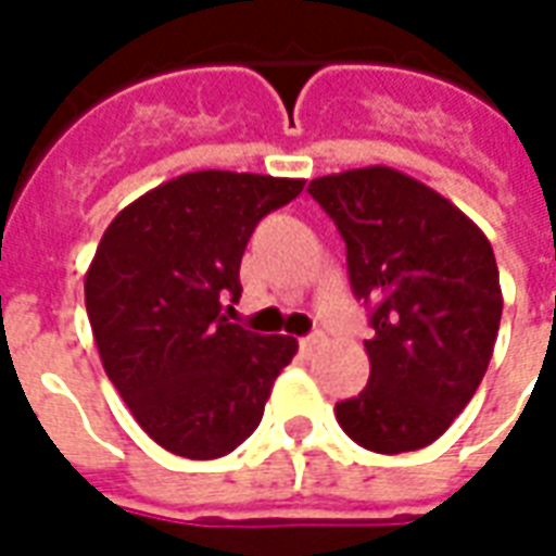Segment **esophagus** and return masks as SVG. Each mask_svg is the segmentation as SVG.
I'll return each instance as SVG.
<instances>
[{"label":"esophagus","mask_w":556,"mask_h":556,"mask_svg":"<svg viewBox=\"0 0 556 556\" xmlns=\"http://www.w3.org/2000/svg\"><path fill=\"white\" fill-rule=\"evenodd\" d=\"M321 342H325V339H321V333H313V337H303L301 339V351H303V354H306V357H313L315 351L321 349Z\"/></svg>","instance_id":"esophagus-1"}]
</instances>
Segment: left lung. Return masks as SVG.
I'll list each match as a JSON object with an SVG mask.
<instances>
[{"label":"left lung","mask_w":556,"mask_h":556,"mask_svg":"<svg viewBox=\"0 0 556 556\" xmlns=\"http://www.w3.org/2000/svg\"><path fill=\"white\" fill-rule=\"evenodd\" d=\"M349 250L351 289L372 301L369 384L337 405L372 453L422 450L453 426L494 354L503 294L489 238L465 211L390 166L309 184Z\"/></svg>","instance_id":"obj_1"}]
</instances>
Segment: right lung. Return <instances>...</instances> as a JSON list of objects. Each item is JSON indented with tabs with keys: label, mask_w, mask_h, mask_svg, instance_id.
I'll return each instance as SVG.
<instances>
[{
	"label": "right lung",
	"mask_w": 556,
	"mask_h": 556,
	"mask_svg": "<svg viewBox=\"0 0 556 556\" xmlns=\"http://www.w3.org/2000/svg\"><path fill=\"white\" fill-rule=\"evenodd\" d=\"M303 178L202 169L122 207L86 270V313L110 381L142 431L181 458H219L262 422L298 339L262 337L223 315L241 298L255 223Z\"/></svg>",
	"instance_id": "right-lung-1"
}]
</instances>
